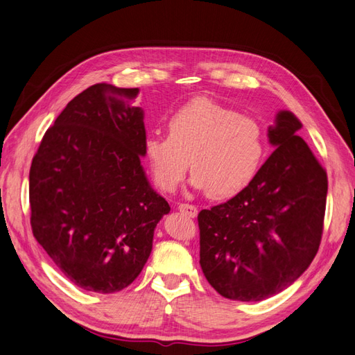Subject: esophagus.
Masks as SVG:
<instances>
[{
    "instance_id": "1",
    "label": "esophagus",
    "mask_w": 355,
    "mask_h": 355,
    "mask_svg": "<svg viewBox=\"0 0 355 355\" xmlns=\"http://www.w3.org/2000/svg\"><path fill=\"white\" fill-rule=\"evenodd\" d=\"M178 210L181 213H184V215L189 216V218H195L198 215V209L195 207V205H192V204L181 202V204H178Z\"/></svg>"
}]
</instances>
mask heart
<instances>
[{
    "label": "heart",
    "mask_w": 355,
    "mask_h": 355,
    "mask_svg": "<svg viewBox=\"0 0 355 355\" xmlns=\"http://www.w3.org/2000/svg\"><path fill=\"white\" fill-rule=\"evenodd\" d=\"M168 133L150 135L144 153L153 178L163 192H174L192 168V184L213 198L241 193L261 166L265 131L257 119L207 98L178 109Z\"/></svg>",
    "instance_id": "1"
}]
</instances>
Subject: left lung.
<instances>
[{
  "label": "left lung",
  "instance_id": "8db88e82",
  "mask_svg": "<svg viewBox=\"0 0 355 355\" xmlns=\"http://www.w3.org/2000/svg\"><path fill=\"white\" fill-rule=\"evenodd\" d=\"M279 112L268 130L277 150L241 193L198 213L200 265L219 295L261 301L291 286L315 259L324 232L327 171Z\"/></svg>",
  "mask_w": 355,
  "mask_h": 355
}]
</instances>
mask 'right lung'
Listing matches in <instances>:
<instances>
[{
    "mask_svg": "<svg viewBox=\"0 0 355 355\" xmlns=\"http://www.w3.org/2000/svg\"><path fill=\"white\" fill-rule=\"evenodd\" d=\"M139 89L98 83L68 103L30 168L33 236L81 289L119 292L137 278L171 207L145 177Z\"/></svg>",
    "mask_w": 355,
    "mask_h": 355,
    "instance_id": "1",
    "label": "right lung"
}]
</instances>
